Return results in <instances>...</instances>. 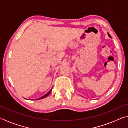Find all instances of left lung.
<instances>
[{
    "mask_svg": "<svg viewBox=\"0 0 128 128\" xmlns=\"http://www.w3.org/2000/svg\"><path fill=\"white\" fill-rule=\"evenodd\" d=\"M108 36H109L110 38H111V36H110V34L109 33H108Z\"/></svg>",
    "mask_w": 128,
    "mask_h": 128,
    "instance_id": "1",
    "label": "left lung"
}]
</instances>
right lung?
<instances>
[{
    "label": "right lung",
    "instance_id": "add662e5",
    "mask_svg": "<svg viewBox=\"0 0 128 128\" xmlns=\"http://www.w3.org/2000/svg\"><path fill=\"white\" fill-rule=\"evenodd\" d=\"M53 88V87H52ZM52 88H51V90L49 91V92H47V93H46V94H45L44 95H43V96H42V97H40V98H38V99H36L35 100H39V99H43V98H46V97H47V96H48V95L50 94L51 93V91H52Z\"/></svg>",
    "mask_w": 128,
    "mask_h": 128
}]
</instances>
